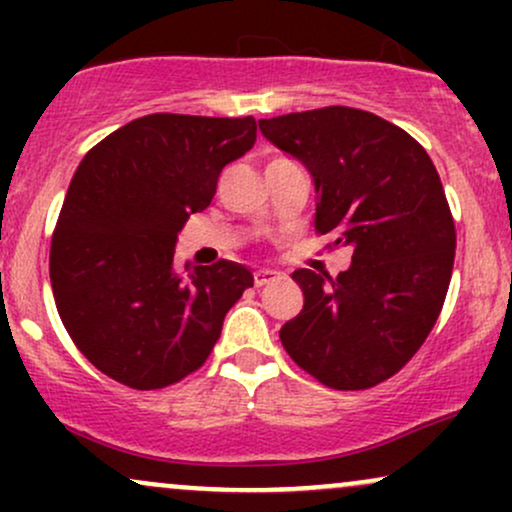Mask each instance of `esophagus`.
Returning a JSON list of instances; mask_svg holds the SVG:
<instances>
[{
  "label": "esophagus",
  "mask_w": 512,
  "mask_h": 512,
  "mask_svg": "<svg viewBox=\"0 0 512 512\" xmlns=\"http://www.w3.org/2000/svg\"><path fill=\"white\" fill-rule=\"evenodd\" d=\"M281 236H284V238H296L298 236V226H296V223H286V226H281Z\"/></svg>",
  "instance_id": "34e87169"
}]
</instances>
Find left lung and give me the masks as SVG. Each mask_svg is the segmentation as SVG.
I'll return each mask as SVG.
<instances>
[{"label": "left lung", "instance_id": "8db88e82", "mask_svg": "<svg viewBox=\"0 0 512 512\" xmlns=\"http://www.w3.org/2000/svg\"><path fill=\"white\" fill-rule=\"evenodd\" d=\"M255 117L149 115L93 146L52 233L50 281L76 349L132 390H161L204 366L252 274L175 250L221 170L252 149Z\"/></svg>", "mask_w": 512, "mask_h": 512}]
</instances>
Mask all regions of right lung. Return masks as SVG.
<instances>
[{
	"label": "right lung",
	"instance_id": "obj_1",
	"mask_svg": "<svg viewBox=\"0 0 512 512\" xmlns=\"http://www.w3.org/2000/svg\"><path fill=\"white\" fill-rule=\"evenodd\" d=\"M260 129L310 170L315 231L344 248L337 267L293 272L305 301L281 344L334 390L383 383L421 349L448 293L455 223L436 166L404 129L344 105Z\"/></svg>",
	"mask_w": 512,
	"mask_h": 512
}]
</instances>
